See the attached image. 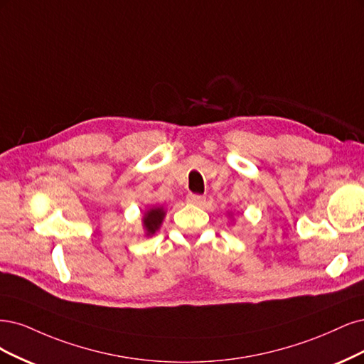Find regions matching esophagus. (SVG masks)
<instances>
[{"instance_id": "34e87169", "label": "esophagus", "mask_w": 364, "mask_h": 364, "mask_svg": "<svg viewBox=\"0 0 364 364\" xmlns=\"http://www.w3.org/2000/svg\"><path fill=\"white\" fill-rule=\"evenodd\" d=\"M187 201H189L191 204H195V205H201L205 201V198L203 195L189 193V195H187Z\"/></svg>"}]
</instances>
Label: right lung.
Instances as JSON below:
<instances>
[{
    "mask_svg": "<svg viewBox=\"0 0 364 364\" xmlns=\"http://www.w3.org/2000/svg\"><path fill=\"white\" fill-rule=\"evenodd\" d=\"M165 215H166V212L163 207H151L149 210H146L144 215V219H142L146 236H152V234H154L160 228Z\"/></svg>",
    "mask_w": 364,
    "mask_h": 364,
    "instance_id": "1",
    "label": "right lung"
}]
</instances>
